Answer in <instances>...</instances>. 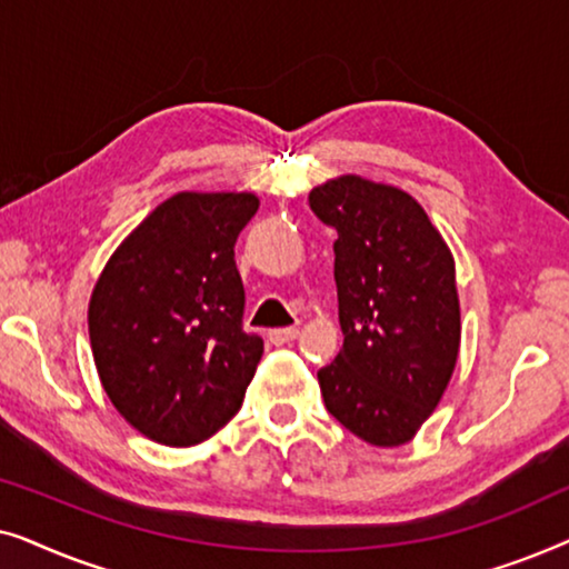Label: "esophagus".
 <instances>
[{"mask_svg": "<svg viewBox=\"0 0 569 569\" xmlns=\"http://www.w3.org/2000/svg\"><path fill=\"white\" fill-rule=\"evenodd\" d=\"M298 329H295V326H290V329H274V331H269V341L271 345H277V347H282V345H290V341H295L298 339Z\"/></svg>", "mask_w": 569, "mask_h": 569, "instance_id": "1", "label": "esophagus"}]
</instances>
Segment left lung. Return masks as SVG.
I'll return each mask as SVG.
<instances>
[{"label":"left lung","mask_w":569,"mask_h":569,"mask_svg":"<svg viewBox=\"0 0 569 569\" xmlns=\"http://www.w3.org/2000/svg\"><path fill=\"white\" fill-rule=\"evenodd\" d=\"M337 230V360L318 370L326 409L376 448L415 440L453 378L461 349L456 259L422 204L347 173L310 191Z\"/></svg>","instance_id":"left-lung-1"}]
</instances>
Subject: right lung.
Wrapping results in <instances>:
<instances>
[{"mask_svg":"<svg viewBox=\"0 0 569 569\" xmlns=\"http://www.w3.org/2000/svg\"><path fill=\"white\" fill-rule=\"evenodd\" d=\"M251 191H178L121 240L88 306L92 360L127 422L160 446L212 438L243 403L263 341L240 329L236 240Z\"/></svg>","mask_w":569,"mask_h":569,"instance_id":"obj_1","label":"right lung"}]
</instances>
